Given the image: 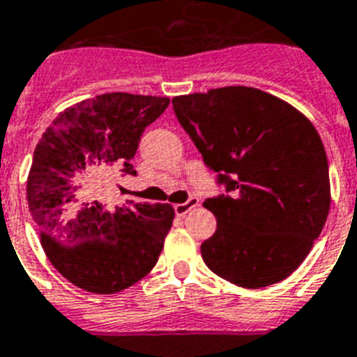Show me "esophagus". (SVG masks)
<instances>
[{"mask_svg": "<svg viewBox=\"0 0 357 357\" xmlns=\"http://www.w3.org/2000/svg\"><path fill=\"white\" fill-rule=\"evenodd\" d=\"M199 204H200L199 199H197V197H191L190 200H185V202H182V204H175L173 208H175V213L178 215V217H184L188 211H191L193 208H197Z\"/></svg>", "mask_w": 357, "mask_h": 357, "instance_id": "obj_1", "label": "esophagus"}]
</instances>
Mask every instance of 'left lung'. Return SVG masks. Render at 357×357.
Masks as SVG:
<instances>
[{"label": "left lung", "mask_w": 357, "mask_h": 357, "mask_svg": "<svg viewBox=\"0 0 357 357\" xmlns=\"http://www.w3.org/2000/svg\"><path fill=\"white\" fill-rule=\"evenodd\" d=\"M173 109L229 193L204 202L217 217L200 246L206 266L252 290L287 279L331 210L319 132L284 100L243 85L175 96Z\"/></svg>", "instance_id": "obj_1"}]
</instances>
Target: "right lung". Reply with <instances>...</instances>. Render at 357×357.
Here are the masks:
<instances>
[{
    "instance_id": "obj_1",
    "label": "right lung",
    "mask_w": 357,
    "mask_h": 357,
    "mask_svg": "<svg viewBox=\"0 0 357 357\" xmlns=\"http://www.w3.org/2000/svg\"><path fill=\"white\" fill-rule=\"evenodd\" d=\"M167 105L166 96L98 94L58 114L34 149L29 210L52 266L82 290L116 294L157 264L173 206L128 200L111 210L102 193L114 169L137 173L140 137Z\"/></svg>"
}]
</instances>
